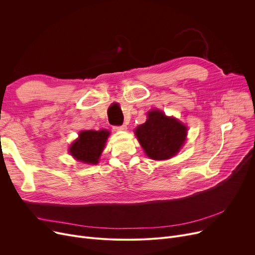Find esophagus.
<instances>
[{
    "label": "esophagus",
    "instance_id": "1",
    "mask_svg": "<svg viewBox=\"0 0 255 255\" xmlns=\"http://www.w3.org/2000/svg\"><path fill=\"white\" fill-rule=\"evenodd\" d=\"M114 129H115L116 131H124V130L127 129V126H126L125 124H124V125H121V126H115Z\"/></svg>",
    "mask_w": 255,
    "mask_h": 255
}]
</instances>
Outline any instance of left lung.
I'll list each match as a JSON object with an SVG mask.
<instances>
[{"label":"left lung","mask_w":255,"mask_h":255,"mask_svg":"<svg viewBox=\"0 0 255 255\" xmlns=\"http://www.w3.org/2000/svg\"><path fill=\"white\" fill-rule=\"evenodd\" d=\"M135 135L146 156L154 160H165L181 150L187 135V127L173 117L153 110L145 123L135 129Z\"/></svg>","instance_id":"1"}]
</instances>
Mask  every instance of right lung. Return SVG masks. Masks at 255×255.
Segmentation results:
<instances>
[{"label": "right lung", "instance_id": "right-lung-1", "mask_svg": "<svg viewBox=\"0 0 255 255\" xmlns=\"http://www.w3.org/2000/svg\"><path fill=\"white\" fill-rule=\"evenodd\" d=\"M109 135L110 131L105 129L80 131L78 138L70 145L69 153L80 162L96 164Z\"/></svg>", "mask_w": 255, "mask_h": 255}]
</instances>
